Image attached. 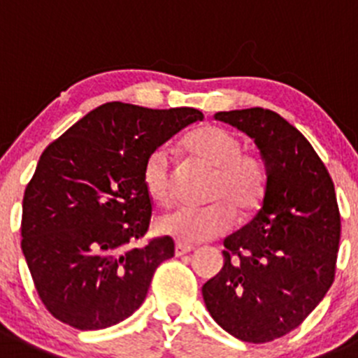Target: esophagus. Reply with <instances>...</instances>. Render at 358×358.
Segmentation results:
<instances>
[{"label": "esophagus", "instance_id": "esophagus-1", "mask_svg": "<svg viewBox=\"0 0 358 358\" xmlns=\"http://www.w3.org/2000/svg\"><path fill=\"white\" fill-rule=\"evenodd\" d=\"M194 250V247L192 245H187V243H176L175 245V255L176 256H183V255H189V252H192Z\"/></svg>", "mask_w": 358, "mask_h": 358}]
</instances>
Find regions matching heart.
Here are the masks:
<instances>
[{
  "label": "heart",
  "instance_id": "heart-1",
  "mask_svg": "<svg viewBox=\"0 0 358 358\" xmlns=\"http://www.w3.org/2000/svg\"><path fill=\"white\" fill-rule=\"evenodd\" d=\"M190 159L212 168L208 201L203 208L182 206L166 213L157 229L180 243L208 242L224 235L238 215L255 212L266 190V169L259 157L242 152L235 134L217 125H201L182 141ZM143 183L155 203L168 206L175 198V168L166 146L152 150L143 164Z\"/></svg>",
  "mask_w": 358,
  "mask_h": 358
}]
</instances>
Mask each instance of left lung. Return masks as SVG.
I'll list each match as a JSON object with an SVG mask.
<instances>
[{
	"label": "left lung",
	"mask_w": 358,
	"mask_h": 358,
	"mask_svg": "<svg viewBox=\"0 0 358 358\" xmlns=\"http://www.w3.org/2000/svg\"><path fill=\"white\" fill-rule=\"evenodd\" d=\"M255 139L266 169L262 208L224 240V266L203 300L226 332L268 343L300 325L336 277L341 215L325 164L302 134L270 109L220 111Z\"/></svg>",
	"instance_id": "left-lung-1"
}]
</instances>
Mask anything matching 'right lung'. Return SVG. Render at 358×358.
Returning a JSON list of instances; mask_svg holds the SVG:
<instances>
[{
  "label": "right lung",
  "mask_w": 358,
  "mask_h": 358,
  "mask_svg": "<svg viewBox=\"0 0 358 358\" xmlns=\"http://www.w3.org/2000/svg\"><path fill=\"white\" fill-rule=\"evenodd\" d=\"M203 113L108 102L43 150L22 199V255L45 309L79 330L108 329L146 299L171 236L136 247L152 219L143 164Z\"/></svg>",
  "instance_id": "right-lung-1"
}]
</instances>
